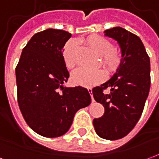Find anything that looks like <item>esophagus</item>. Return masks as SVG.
Listing matches in <instances>:
<instances>
[{
    "mask_svg": "<svg viewBox=\"0 0 159 159\" xmlns=\"http://www.w3.org/2000/svg\"><path fill=\"white\" fill-rule=\"evenodd\" d=\"M88 91L89 92L90 95H91V99H92V102H93L94 101V100H93V93H92V89H88Z\"/></svg>",
    "mask_w": 159,
    "mask_h": 159,
    "instance_id": "obj_1",
    "label": "esophagus"
}]
</instances>
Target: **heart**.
Instances as JSON below:
<instances>
[{"mask_svg":"<svg viewBox=\"0 0 159 159\" xmlns=\"http://www.w3.org/2000/svg\"><path fill=\"white\" fill-rule=\"evenodd\" d=\"M81 42L85 43L89 48L100 55L101 62L109 72H113L118 68L122 61V55L118 49L114 48L109 40L100 36H90L85 39H81ZM77 42L70 40L64 47L62 57L65 66L67 69H73L76 66V52ZM106 78V73L103 70L78 69L71 75V81L74 84L79 86L93 87L101 83Z\"/></svg>","mask_w":159,"mask_h":159,"instance_id":"b5f03b06","label":"heart"}]
</instances>
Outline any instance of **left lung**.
I'll return each instance as SVG.
<instances>
[{
	"label": "left lung",
	"instance_id": "obj_1",
	"mask_svg": "<svg viewBox=\"0 0 159 159\" xmlns=\"http://www.w3.org/2000/svg\"><path fill=\"white\" fill-rule=\"evenodd\" d=\"M104 33L117 42L122 61L111 79L92 89L94 100L105 107L103 116L93 124L99 136L113 140L126 136L142 114L150 90V59L136 35L122 27ZM107 87L111 93L104 94Z\"/></svg>",
	"mask_w": 159,
	"mask_h": 159
}]
</instances>
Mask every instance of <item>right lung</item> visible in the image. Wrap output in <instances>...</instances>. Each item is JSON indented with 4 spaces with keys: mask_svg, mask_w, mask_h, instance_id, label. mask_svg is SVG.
Masks as SVG:
<instances>
[{
    "mask_svg": "<svg viewBox=\"0 0 159 159\" xmlns=\"http://www.w3.org/2000/svg\"><path fill=\"white\" fill-rule=\"evenodd\" d=\"M70 36L62 30L36 33L24 48L16 67L19 109L27 124L42 136L65 134L76 111L91 103L87 89L64 86L70 75L62 52Z\"/></svg>",
    "mask_w": 159,
    "mask_h": 159,
    "instance_id": "add662e5",
    "label": "right lung"
}]
</instances>
